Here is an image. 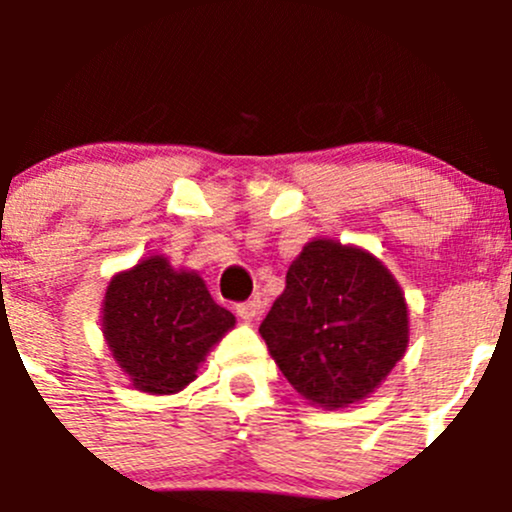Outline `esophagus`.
Returning a JSON list of instances; mask_svg holds the SVG:
<instances>
[{
    "mask_svg": "<svg viewBox=\"0 0 512 512\" xmlns=\"http://www.w3.org/2000/svg\"><path fill=\"white\" fill-rule=\"evenodd\" d=\"M260 312H262L260 297H252L247 299V302L237 304V317L245 319V322H255V319L260 317Z\"/></svg>",
    "mask_w": 512,
    "mask_h": 512,
    "instance_id": "esophagus-1",
    "label": "esophagus"
}]
</instances>
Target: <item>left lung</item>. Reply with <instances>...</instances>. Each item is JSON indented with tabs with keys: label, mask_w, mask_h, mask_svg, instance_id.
Returning <instances> with one entry per match:
<instances>
[{
	"label": "left lung",
	"mask_w": 512,
	"mask_h": 512,
	"mask_svg": "<svg viewBox=\"0 0 512 512\" xmlns=\"http://www.w3.org/2000/svg\"><path fill=\"white\" fill-rule=\"evenodd\" d=\"M302 399L337 411L379 389L409 347V307L384 262L337 240H312L260 324Z\"/></svg>",
	"instance_id": "1"
}]
</instances>
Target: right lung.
Listing matches in <instances>:
<instances>
[{
    "instance_id": "obj_1",
    "label": "right lung",
    "mask_w": 512,
    "mask_h": 512,
    "mask_svg": "<svg viewBox=\"0 0 512 512\" xmlns=\"http://www.w3.org/2000/svg\"><path fill=\"white\" fill-rule=\"evenodd\" d=\"M103 337L133 389L178 394L198 376L235 317L210 297L198 272L151 255L111 277L103 297Z\"/></svg>"
}]
</instances>
